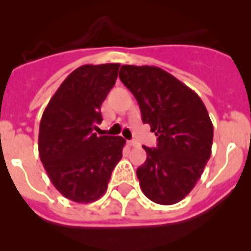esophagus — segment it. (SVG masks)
Masks as SVG:
<instances>
[{"mask_svg":"<svg viewBox=\"0 0 251 251\" xmlns=\"http://www.w3.org/2000/svg\"><path fill=\"white\" fill-rule=\"evenodd\" d=\"M127 143H128V146H129V147H136V146H138V143H137L136 141H128Z\"/></svg>","mask_w":251,"mask_h":251,"instance_id":"obj_1","label":"esophagus"}]
</instances>
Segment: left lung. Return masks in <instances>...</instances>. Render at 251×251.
<instances>
[{"mask_svg":"<svg viewBox=\"0 0 251 251\" xmlns=\"http://www.w3.org/2000/svg\"><path fill=\"white\" fill-rule=\"evenodd\" d=\"M119 77L138 101L143 123L158 137L157 148L143 146L147 159L137 170L142 191L159 205L179 202L211 156L214 127L205 104L157 66L122 65Z\"/></svg>","mask_w":251,"mask_h":251,"instance_id":"8db88e82","label":"left lung"}]
</instances>
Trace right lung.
<instances>
[{"label":"right lung","instance_id":"right-lung-1","mask_svg":"<svg viewBox=\"0 0 251 251\" xmlns=\"http://www.w3.org/2000/svg\"><path fill=\"white\" fill-rule=\"evenodd\" d=\"M119 64L83 65L66 77L40 122L39 154L57 191L89 203L106 191L122 158L123 137L97 136L100 106L114 86Z\"/></svg>","mask_w":251,"mask_h":251}]
</instances>
